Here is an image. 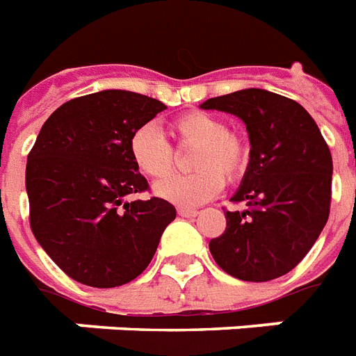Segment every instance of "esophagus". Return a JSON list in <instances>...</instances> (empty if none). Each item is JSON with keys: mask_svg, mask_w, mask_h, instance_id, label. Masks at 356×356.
Listing matches in <instances>:
<instances>
[{"mask_svg": "<svg viewBox=\"0 0 356 356\" xmlns=\"http://www.w3.org/2000/svg\"><path fill=\"white\" fill-rule=\"evenodd\" d=\"M178 216L181 218H195V216H199V210H193V208H178Z\"/></svg>", "mask_w": 356, "mask_h": 356, "instance_id": "esophagus-1", "label": "esophagus"}]
</instances>
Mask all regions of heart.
<instances>
[{"label":"heart","instance_id":"heart-1","mask_svg":"<svg viewBox=\"0 0 356 356\" xmlns=\"http://www.w3.org/2000/svg\"><path fill=\"white\" fill-rule=\"evenodd\" d=\"M170 129L178 144L195 146L191 167L197 170L157 181L154 193L159 199L178 207H199L213 199L223 189L225 180H240L250 167L248 140L227 131L225 122L210 112H186L176 118ZM127 146L135 167L148 178H161L175 167V149L156 125L137 127Z\"/></svg>","mask_w":356,"mask_h":356}]
</instances>
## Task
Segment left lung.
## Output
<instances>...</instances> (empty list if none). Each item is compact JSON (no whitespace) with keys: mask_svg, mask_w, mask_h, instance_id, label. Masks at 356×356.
Here are the masks:
<instances>
[{"mask_svg":"<svg viewBox=\"0 0 356 356\" xmlns=\"http://www.w3.org/2000/svg\"><path fill=\"white\" fill-rule=\"evenodd\" d=\"M200 108L238 116L251 144L250 167L231 199L248 208L225 213V232L210 240V253L232 277L276 280L306 257L327 225L330 149L308 111L277 93L248 88Z\"/></svg>","mask_w":356,"mask_h":356,"instance_id":"obj_1","label":"left lung"}]
</instances>
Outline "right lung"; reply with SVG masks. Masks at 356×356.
<instances>
[{
  "label": "right lung",
  "mask_w": 356,
  "mask_h": 356,
  "mask_svg": "<svg viewBox=\"0 0 356 356\" xmlns=\"http://www.w3.org/2000/svg\"><path fill=\"white\" fill-rule=\"evenodd\" d=\"M167 106L148 95L103 90L56 108L26 165L29 225L37 242L74 282L108 289L144 272L175 207L148 189L129 156L133 131Z\"/></svg>",
  "instance_id": "1"
}]
</instances>
